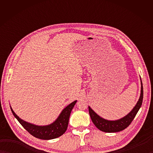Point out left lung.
Listing matches in <instances>:
<instances>
[{
  "instance_id": "left-lung-1",
  "label": "left lung",
  "mask_w": 153,
  "mask_h": 153,
  "mask_svg": "<svg viewBox=\"0 0 153 153\" xmlns=\"http://www.w3.org/2000/svg\"><path fill=\"white\" fill-rule=\"evenodd\" d=\"M141 82V95L139 97L137 103L131 111L129 112L128 115L123 118L115 120V121H110L106 120L97 115V114L89 106V112L92 122L97 128L100 131L107 133H114L122 131L123 129L130 125V123L134 119L139 108L141 106L143 99V84Z\"/></svg>"
}]
</instances>
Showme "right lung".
Masks as SVG:
<instances>
[{
	"instance_id": "add662e5",
	"label": "right lung",
	"mask_w": 153,
	"mask_h": 153,
	"mask_svg": "<svg viewBox=\"0 0 153 153\" xmlns=\"http://www.w3.org/2000/svg\"><path fill=\"white\" fill-rule=\"evenodd\" d=\"M76 102L77 100L74 101L73 102L70 104L69 105L67 106L62 111L60 116H58V118L54 122L50 125L45 126L33 125L32 123L24 121V120L19 118L16 114L11 107L10 108L13 115L18 120V122L24 127V129H26L31 135L38 139L48 140V139H53L60 137L66 131L71 110L74 108Z\"/></svg>"
}]
</instances>
